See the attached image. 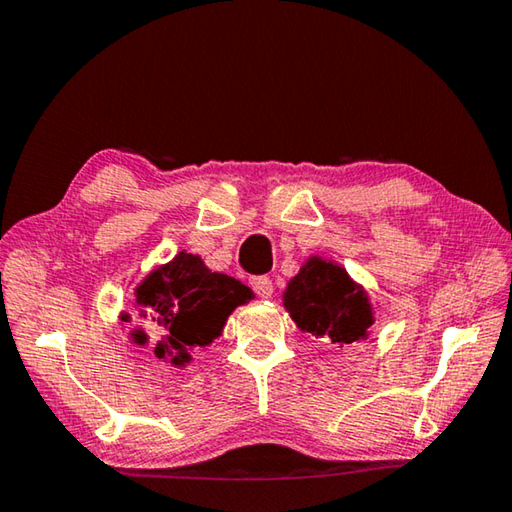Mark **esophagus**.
I'll use <instances>...</instances> for the list:
<instances>
[{"label": "esophagus", "instance_id": "obj_1", "mask_svg": "<svg viewBox=\"0 0 512 512\" xmlns=\"http://www.w3.org/2000/svg\"><path fill=\"white\" fill-rule=\"evenodd\" d=\"M251 288H254V292L261 299H270L274 294V285L267 276H254V279H251Z\"/></svg>", "mask_w": 512, "mask_h": 512}]
</instances>
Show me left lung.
Returning a JSON list of instances; mask_svg holds the SVG:
<instances>
[{
    "mask_svg": "<svg viewBox=\"0 0 512 512\" xmlns=\"http://www.w3.org/2000/svg\"><path fill=\"white\" fill-rule=\"evenodd\" d=\"M283 308L301 333L339 346L366 342L373 333L375 312L364 285L351 279L344 265L317 254L288 281Z\"/></svg>",
    "mask_w": 512,
    "mask_h": 512,
    "instance_id": "1",
    "label": "left lung"
}]
</instances>
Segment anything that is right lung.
<instances>
[{"mask_svg": "<svg viewBox=\"0 0 512 512\" xmlns=\"http://www.w3.org/2000/svg\"><path fill=\"white\" fill-rule=\"evenodd\" d=\"M254 299V292L227 274L211 272L197 254L179 251L168 263L159 265L134 288L132 310L139 319L152 321V335L146 328H132V344L148 346L159 362L186 369L197 348L218 339L233 310ZM121 324L132 321L121 312Z\"/></svg>", "mask_w": 512, "mask_h": 512, "instance_id": "right-lung-1", "label": "right lung"}]
</instances>
